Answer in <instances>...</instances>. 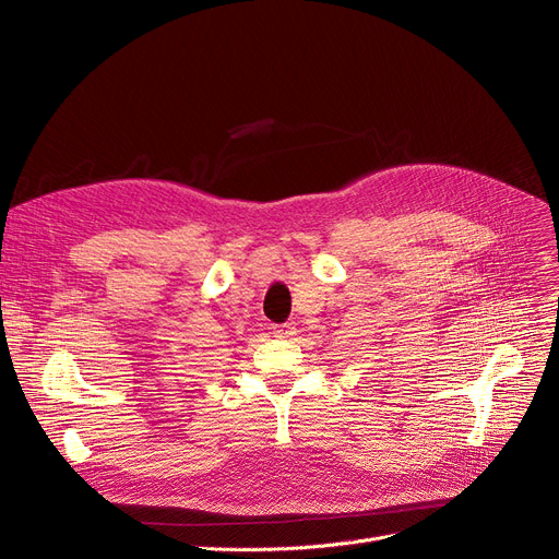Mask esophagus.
Returning a JSON list of instances; mask_svg holds the SVG:
<instances>
[{"instance_id":"34e87169","label":"esophagus","mask_w":559,"mask_h":559,"mask_svg":"<svg viewBox=\"0 0 559 559\" xmlns=\"http://www.w3.org/2000/svg\"><path fill=\"white\" fill-rule=\"evenodd\" d=\"M272 333H274V337H292V335H295V326H292V324H276V326H272Z\"/></svg>"}]
</instances>
